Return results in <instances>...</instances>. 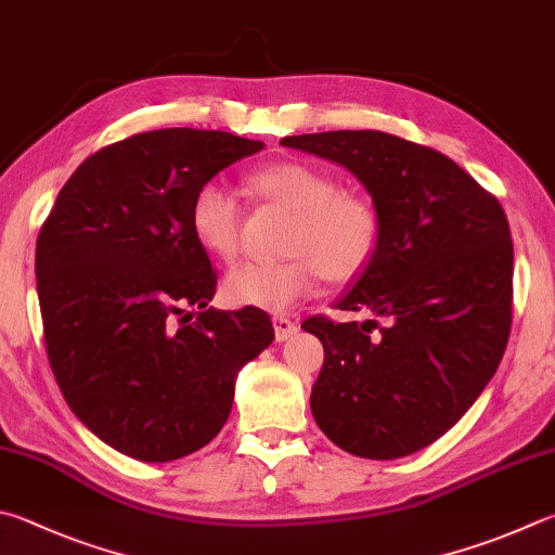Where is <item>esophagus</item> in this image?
<instances>
[{
	"label": "esophagus",
	"mask_w": 555,
	"mask_h": 555,
	"mask_svg": "<svg viewBox=\"0 0 555 555\" xmlns=\"http://www.w3.org/2000/svg\"><path fill=\"white\" fill-rule=\"evenodd\" d=\"M298 325L294 320H288L284 315H274V335L279 341H286L291 337H296Z\"/></svg>",
	"instance_id": "1"
}]
</instances>
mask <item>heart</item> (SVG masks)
<instances>
[{"label": "heart", "instance_id": "b5f03b06", "mask_svg": "<svg viewBox=\"0 0 555 555\" xmlns=\"http://www.w3.org/2000/svg\"><path fill=\"white\" fill-rule=\"evenodd\" d=\"M245 191L261 204L291 214L286 251L279 261H243L220 284L225 304L284 312L315 294L322 276L335 284L354 281L380 243V216L359 191L339 189L337 177L304 159H281L247 175ZM243 206L218 181L196 191L189 225L210 257H235L243 235Z\"/></svg>", "mask_w": 555, "mask_h": 555}]
</instances>
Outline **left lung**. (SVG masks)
Wrapping results in <instances>:
<instances>
[{"label":"left lung","instance_id":"left-lung-1","mask_svg":"<svg viewBox=\"0 0 555 555\" xmlns=\"http://www.w3.org/2000/svg\"><path fill=\"white\" fill-rule=\"evenodd\" d=\"M281 145L345 167L380 216L376 255L335 308L388 325L371 337L376 320L304 322L325 347L312 417L354 456H410L466 415L505 354L515 264L505 210L447 155L380 130Z\"/></svg>","mask_w":555,"mask_h":555}]
</instances>
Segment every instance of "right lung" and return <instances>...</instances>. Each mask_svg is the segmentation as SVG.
Segmentation results:
<instances>
[{"mask_svg":"<svg viewBox=\"0 0 555 555\" xmlns=\"http://www.w3.org/2000/svg\"><path fill=\"white\" fill-rule=\"evenodd\" d=\"M261 147L223 130L130 135L75 169L40 228L36 286L55 380L77 420L130 459L206 447L233 410L240 369L274 341L264 310L208 306L216 271L189 225L196 191Z\"/></svg>","mask_w":555,"mask_h":555,"instance_id":"add662e5","label":"right lung"}]
</instances>
